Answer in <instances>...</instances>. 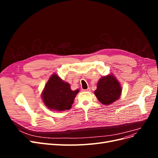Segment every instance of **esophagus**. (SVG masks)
<instances>
[{"label": "esophagus", "mask_w": 158, "mask_h": 158, "mask_svg": "<svg viewBox=\"0 0 158 158\" xmlns=\"http://www.w3.org/2000/svg\"><path fill=\"white\" fill-rule=\"evenodd\" d=\"M84 92H89V91H90V88H88L86 89H84Z\"/></svg>", "instance_id": "1"}]
</instances>
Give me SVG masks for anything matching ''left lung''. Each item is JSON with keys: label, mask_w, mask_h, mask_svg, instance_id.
<instances>
[{"label": "left lung", "mask_w": 158, "mask_h": 158, "mask_svg": "<svg viewBox=\"0 0 158 158\" xmlns=\"http://www.w3.org/2000/svg\"><path fill=\"white\" fill-rule=\"evenodd\" d=\"M121 92L122 89L117 79L113 74H109L99 79L94 94L99 102L110 105L119 99Z\"/></svg>", "instance_id": "obj_1"}]
</instances>
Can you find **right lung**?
I'll use <instances>...</instances> for the list:
<instances>
[{
	"instance_id": "add662e5",
	"label": "right lung",
	"mask_w": 158,
	"mask_h": 158,
	"mask_svg": "<svg viewBox=\"0 0 158 158\" xmlns=\"http://www.w3.org/2000/svg\"><path fill=\"white\" fill-rule=\"evenodd\" d=\"M78 92V89L72 90L68 82H64L59 76L53 74L47 81L41 94L46 107L54 111H63L71 108Z\"/></svg>"
}]
</instances>
